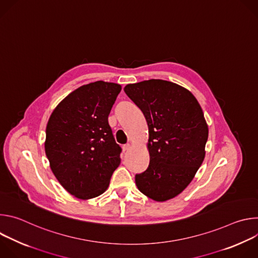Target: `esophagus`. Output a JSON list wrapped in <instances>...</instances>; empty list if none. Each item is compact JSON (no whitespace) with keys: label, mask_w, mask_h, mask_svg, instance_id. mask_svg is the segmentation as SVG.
Listing matches in <instances>:
<instances>
[{"label":"esophagus","mask_w":258,"mask_h":258,"mask_svg":"<svg viewBox=\"0 0 258 258\" xmlns=\"http://www.w3.org/2000/svg\"><path fill=\"white\" fill-rule=\"evenodd\" d=\"M131 147H132V145H131L130 143H127V144H125V145L122 146V149H123V151H127V150L131 149Z\"/></svg>","instance_id":"34e87169"}]
</instances>
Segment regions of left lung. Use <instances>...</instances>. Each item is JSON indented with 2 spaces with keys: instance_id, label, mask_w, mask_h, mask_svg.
<instances>
[{
  "instance_id": "obj_1",
  "label": "left lung",
  "mask_w": 258,
  "mask_h": 258,
  "mask_svg": "<svg viewBox=\"0 0 258 258\" xmlns=\"http://www.w3.org/2000/svg\"><path fill=\"white\" fill-rule=\"evenodd\" d=\"M148 124V168L136 174L147 197L163 202L185 190L205 157L208 125L194 95L174 83L149 80L124 87Z\"/></svg>"
}]
</instances>
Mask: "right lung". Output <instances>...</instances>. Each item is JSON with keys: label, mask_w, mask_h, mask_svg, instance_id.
Listing matches in <instances>:
<instances>
[{"label": "right lung", "mask_w": 258, "mask_h": 258, "mask_svg": "<svg viewBox=\"0 0 258 258\" xmlns=\"http://www.w3.org/2000/svg\"><path fill=\"white\" fill-rule=\"evenodd\" d=\"M121 91L114 83L98 81L71 92L54 109L47 128L45 151L61 186L77 198L103 194L120 164L108 116Z\"/></svg>", "instance_id": "obj_1"}]
</instances>
